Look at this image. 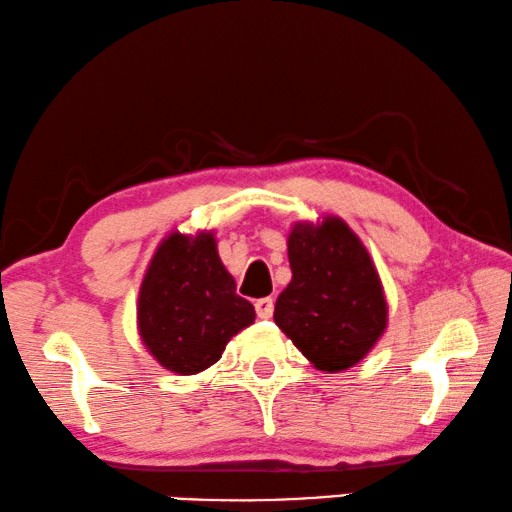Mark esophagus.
<instances>
[{"label": "esophagus", "mask_w": 512, "mask_h": 512, "mask_svg": "<svg viewBox=\"0 0 512 512\" xmlns=\"http://www.w3.org/2000/svg\"><path fill=\"white\" fill-rule=\"evenodd\" d=\"M254 308H256V315L261 317V319H270V317L274 315V301H272L270 297L258 299V301L254 303Z\"/></svg>", "instance_id": "obj_1"}]
</instances>
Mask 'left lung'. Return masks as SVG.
<instances>
[{
    "label": "left lung",
    "mask_w": 512,
    "mask_h": 512,
    "mask_svg": "<svg viewBox=\"0 0 512 512\" xmlns=\"http://www.w3.org/2000/svg\"><path fill=\"white\" fill-rule=\"evenodd\" d=\"M292 281L274 321L319 371L355 366L387 330L378 270L355 231L337 215L297 222L288 236Z\"/></svg>",
    "instance_id": "obj_1"
}]
</instances>
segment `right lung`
<instances>
[{
	"label": "right lung",
	"instance_id": "1",
	"mask_svg": "<svg viewBox=\"0 0 512 512\" xmlns=\"http://www.w3.org/2000/svg\"><path fill=\"white\" fill-rule=\"evenodd\" d=\"M254 319V306L238 297L220 261L213 231H173L159 242L139 288L137 324L141 342L164 369L179 375L209 369Z\"/></svg>",
	"mask_w": 512,
	"mask_h": 512
}]
</instances>
